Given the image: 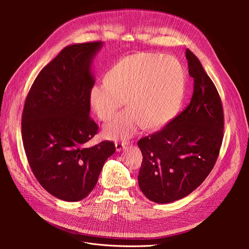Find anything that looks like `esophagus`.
Instances as JSON below:
<instances>
[{"instance_id": "34e87169", "label": "esophagus", "mask_w": 249, "mask_h": 249, "mask_svg": "<svg viewBox=\"0 0 249 249\" xmlns=\"http://www.w3.org/2000/svg\"><path fill=\"white\" fill-rule=\"evenodd\" d=\"M126 147H127V144L124 143V142H116V143H115V148H116V151H117V152L122 151V150L125 149Z\"/></svg>"}]
</instances>
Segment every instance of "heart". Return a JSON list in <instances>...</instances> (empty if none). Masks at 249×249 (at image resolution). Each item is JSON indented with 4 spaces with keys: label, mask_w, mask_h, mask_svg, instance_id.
<instances>
[{
    "label": "heart",
    "mask_w": 249,
    "mask_h": 249,
    "mask_svg": "<svg viewBox=\"0 0 249 249\" xmlns=\"http://www.w3.org/2000/svg\"><path fill=\"white\" fill-rule=\"evenodd\" d=\"M185 89V72L173 57L142 52L126 56L113 65L95 85L89 103L96 116L111 120L124 104L127 107L104 129L107 138H128L142 126L157 129L178 111Z\"/></svg>",
    "instance_id": "1"
}]
</instances>
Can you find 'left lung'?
I'll return each instance as SVG.
<instances>
[{
	"label": "left lung",
	"instance_id": "left-lung-1",
	"mask_svg": "<svg viewBox=\"0 0 249 249\" xmlns=\"http://www.w3.org/2000/svg\"><path fill=\"white\" fill-rule=\"evenodd\" d=\"M186 59L194 81L189 104L164 128L138 141L143 155L140 189L160 204L189 195L206 179L224 137V110L217 88L189 49Z\"/></svg>",
	"mask_w": 249,
	"mask_h": 249
}]
</instances>
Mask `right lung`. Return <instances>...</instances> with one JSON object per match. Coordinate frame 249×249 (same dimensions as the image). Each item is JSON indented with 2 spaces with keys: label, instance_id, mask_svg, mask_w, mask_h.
Here are the masks:
<instances>
[{
  "label": "right lung",
  "instance_id": "add662e5",
  "mask_svg": "<svg viewBox=\"0 0 249 249\" xmlns=\"http://www.w3.org/2000/svg\"><path fill=\"white\" fill-rule=\"evenodd\" d=\"M101 45L66 46L40 71L23 106L21 134L29 166L40 185L64 201L86 198L115 152L111 141L87 146L98 131L89 116L90 63Z\"/></svg>",
  "mask_w": 249,
  "mask_h": 249
}]
</instances>
